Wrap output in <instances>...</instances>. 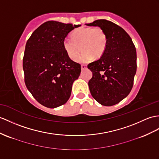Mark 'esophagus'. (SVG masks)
I'll list each match as a JSON object with an SVG mask.
<instances>
[{
	"mask_svg": "<svg viewBox=\"0 0 159 159\" xmlns=\"http://www.w3.org/2000/svg\"><path fill=\"white\" fill-rule=\"evenodd\" d=\"M81 68H82V70H84V69L87 68V65H81Z\"/></svg>",
	"mask_w": 159,
	"mask_h": 159,
	"instance_id": "obj_1",
	"label": "esophagus"
}]
</instances>
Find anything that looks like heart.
I'll use <instances>...</instances> for the list:
<instances>
[{
    "instance_id": "b5f03b06",
    "label": "heart",
    "mask_w": 159,
    "mask_h": 159,
    "mask_svg": "<svg viewBox=\"0 0 159 159\" xmlns=\"http://www.w3.org/2000/svg\"><path fill=\"white\" fill-rule=\"evenodd\" d=\"M107 46V36L100 27H81L73 31L71 38L63 40V48L73 61H76L82 48L83 52L77 60L79 63H88L94 57H100Z\"/></svg>"
}]
</instances>
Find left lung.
Instances as JSON below:
<instances>
[{"label": "left lung", "instance_id": "1", "mask_svg": "<svg viewBox=\"0 0 159 159\" xmlns=\"http://www.w3.org/2000/svg\"><path fill=\"white\" fill-rule=\"evenodd\" d=\"M88 26H98L105 32L107 46L97 61L88 65L92 72L88 86L92 96L104 106H113L129 94L136 73V50L125 31L114 23L98 19Z\"/></svg>", "mask_w": 159, "mask_h": 159}]
</instances>
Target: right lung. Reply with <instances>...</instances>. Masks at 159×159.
Returning a JSON list of instances; mask_svg holds the SVG:
<instances>
[{
    "instance_id": "1",
    "label": "right lung",
    "mask_w": 159,
    "mask_h": 159,
    "mask_svg": "<svg viewBox=\"0 0 159 159\" xmlns=\"http://www.w3.org/2000/svg\"><path fill=\"white\" fill-rule=\"evenodd\" d=\"M81 25L49 21L34 31L27 41L23 59L25 84L37 101L54 109L67 102L72 85L81 73L63 48L67 35Z\"/></svg>"
}]
</instances>
